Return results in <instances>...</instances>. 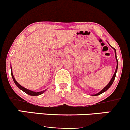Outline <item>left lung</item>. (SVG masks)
Masks as SVG:
<instances>
[{
    "label": "left lung",
    "instance_id": "8db88e82",
    "mask_svg": "<svg viewBox=\"0 0 130 130\" xmlns=\"http://www.w3.org/2000/svg\"><path fill=\"white\" fill-rule=\"evenodd\" d=\"M113 49H114V50H115V56H116V61H117V66H116V71H115V74H114V75H113V77H112V78H111V81H109V83L108 84V85H107L106 86V87H105V88H103V89H102V90H101V91L100 92V93H97V94H94V96H98V95H100V94H102L103 93H104V92L106 91V90H108V89H109V87H110L112 85V84H113V81H114V80H115V77H116V71H117V69H118V62L117 57H116V50H115V48H113Z\"/></svg>",
    "mask_w": 130,
    "mask_h": 130
}]
</instances>
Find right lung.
<instances>
[{"label": "right lung", "mask_w": 130, "mask_h": 130, "mask_svg": "<svg viewBox=\"0 0 130 130\" xmlns=\"http://www.w3.org/2000/svg\"><path fill=\"white\" fill-rule=\"evenodd\" d=\"M11 75H12V77L13 80H14V83H15V85H17V86L18 87V88H19V89H21V90L23 91L24 92H25V93H27V94L30 95V96H38V95H40V94H42V93H44L45 91H41V92H34V91H32L29 90V89H26V88H24V87H22V86L20 85L18 83H17V81H15V78H14V76H13L12 72V68H11Z\"/></svg>", "instance_id": "right-lung-1"}]
</instances>
